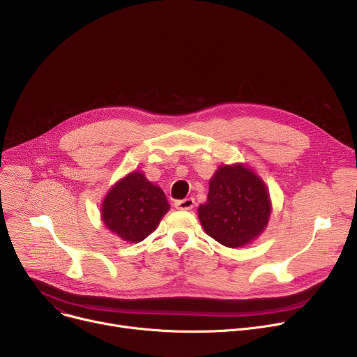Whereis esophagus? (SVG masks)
Segmentation results:
<instances>
[{"label": "esophagus", "mask_w": 357, "mask_h": 357, "mask_svg": "<svg viewBox=\"0 0 357 357\" xmlns=\"http://www.w3.org/2000/svg\"><path fill=\"white\" fill-rule=\"evenodd\" d=\"M195 201L194 198H185V199H179L175 202V208L181 210V211H190L194 208Z\"/></svg>", "instance_id": "1"}]
</instances>
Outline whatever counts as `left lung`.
I'll use <instances>...</instances> for the list:
<instances>
[{"instance_id":"left-lung-1","label":"left lung","mask_w":357,"mask_h":357,"mask_svg":"<svg viewBox=\"0 0 357 357\" xmlns=\"http://www.w3.org/2000/svg\"><path fill=\"white\" fill-rule=\"evenodd\" d=\"M272 213L268 186L243 163L221 165L210 179L207 202L198 207L204 231L226 248H241L266 229Z\"/></svg>"}]
</instances>
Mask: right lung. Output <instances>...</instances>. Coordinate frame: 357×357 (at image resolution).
Here are the masks:
<instances>
[{"label": "right lung", "mask_w": 357, "mask_h": 357, "mask_svg": "<svg viewBox=\"0 0 357 357\" xmlns=\"http://www.w3.org/2000/svg\"><path fill=\"white\" fill-rule=\"evenodd\" d=\"M169 208L159 186L142 171H135L111 186L101 204V220L112 234L139 243L158 229Z\"/></svg>", "instance_id": "right-lung-1"}]
</instances>
